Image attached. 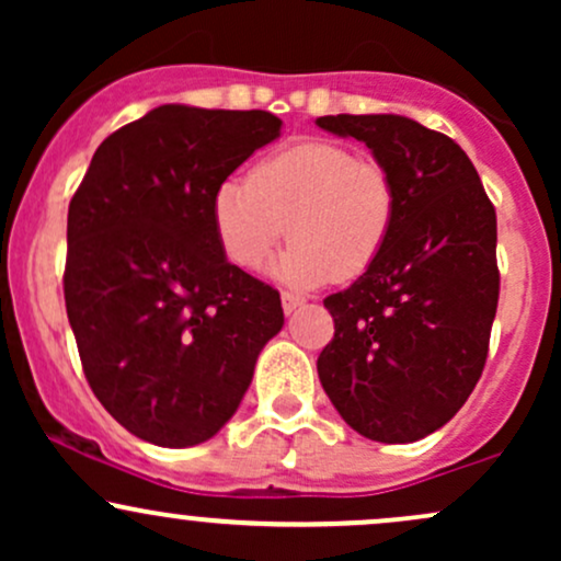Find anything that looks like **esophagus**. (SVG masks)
Returning <instances> with one entry per match:
<instances>
[{"label":"esophagus","instance_id":"1","mask_svg":"<svg viewBox=\"0 0 561 561\" xmlns=\"http://www.w3.org/2000/svg\"><path fill=\"white\" fill-rule=\"evenodd\" d=\"M306 298L302 295H295V293H282V308H285V313H293L295 308H300Z\"/></svg>","mask_w":561,"mask_h":561}]
</instances>
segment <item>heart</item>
Returning <instances> with one entry per match:
<instances>
[{"label":"heart","mask_w":561,"mask_h":561,"mask_svg":"<svg viewBox=\"0 0 561 561\" xmlns=\"http://www.w3.org/2000/svg\"><path fill=\"white\" fill-rule=\"evenodd\" d=\"M398 184L382 160L330 139H302L259 160L248 182L227 179L214 195V227L240 268H259L289 237L272 274L295 287L362 276L390 240Z\"/></svg>","instance_id":"heart-1"}]
</instances>
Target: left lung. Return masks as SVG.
<instances>
[{"instance_id":"left-lung-1","label":"left lung","mask_w":561,"mask_h":561,"mask_svg":"<svg viewBox=\"0 0 561 561\" xmlns=\"http://www.w3.org/2000/svg\"><path fill=\"white\" fill-rule=\"evenodd\" d=\"M364 141L398 184L390 240L343 293L321 351V388L358 435L414 443L454 420L474 390L499 306L495 210L467 152L405 115H321Z\"/></svg>"}]
</instances>
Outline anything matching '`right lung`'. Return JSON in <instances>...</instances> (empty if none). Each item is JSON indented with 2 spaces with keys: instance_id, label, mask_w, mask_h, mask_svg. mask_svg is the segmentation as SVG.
I'll list each match as a JSON object with an SVG mask.
<instances>
[{
  "instance_id": "obj_1",
  "label": "right lung",
  "mask_w": 561,
  "mask_h": 561,
  "mask_svg": "<svg viewBox=\"0 0 561 561\" xmlns=\"http://www.w3.org/2000/svg\"><path fill=\"white\" fill-rule=\"evenodd\" d=\"M266 111L160 105L96 147L68 208L62 289L83 375L131 435L210 440L234 416L279 293L227 261L218 184L274 141Z\"/></svg>"
}]
</instances>
